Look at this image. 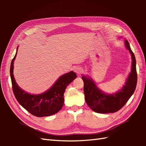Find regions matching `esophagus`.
Here are the masks:
<instances>
[{
  "label": "esophagus",
  "mask_w": 146,
  "mask_h": 146,
  "mask_svg": "<svg viewBox=\"0 0 146 146\" xmlns=\"http://www.w3.org/2000/svg\"><path fill=\"white\" fill-rule=\"evenodd\" d=\"M74 71H75V72L78 74V75H80V74H82L83 72V69L81 67H76L75 68V69H74Z\"/></svg>",
  "instance_id": "34e87169"
}]
</instances>
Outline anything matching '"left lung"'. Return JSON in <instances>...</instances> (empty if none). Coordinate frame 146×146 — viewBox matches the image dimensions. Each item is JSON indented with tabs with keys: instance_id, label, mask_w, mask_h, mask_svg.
<instances>
[{
	"instance_id": "left-lung-1",
	"label": "left lung",
	"mask_w": 146,
	"mask_h": 146,
	"mask_svg": "<svg viewBox=\"0 0 146 146\" xmlns=\"http://www.w3.org/2000/svg\"><path fill=\"white\" fill-rule=\"evenodd\" d=\"M122 38V37H120ZM124 44L132 57L131 71L126 79L125 85L119 91L112 94H107L99 88L90 76H82L84 82L85 99L92 110L99 113H114L119 111L127 102L134 94L137 81L135 56L131 50L127 40Z\"/></svg>"
}]
</instances>
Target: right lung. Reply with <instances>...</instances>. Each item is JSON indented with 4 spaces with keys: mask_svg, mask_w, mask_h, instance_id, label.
I'll list each match as a JSON object with an SVG mask.
<instances>
[{
    "mask_svg": "<svg viewBox=\"0 0 146 146\" xmlns=\"http://www.w3.org/2000/svg\"><path fill=\"white\" fill-rule=\"evenodd\" d=\"M17 49L18 46L10 68L12 90L17 102L30 113L38 117L50 116L58 113L63 107L65 90L76 78V74L73 71L65 73L48 90L41 94H30L18 86L14 77V61L16 58Z\"/></svg>",
    "mask_w": 146,
    "mask_h": 146,
    "instance_id": "right-lung-1",
    "label": "right lung"
}]
</instances>
